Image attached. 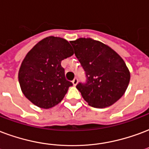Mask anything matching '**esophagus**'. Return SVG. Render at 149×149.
Masks as SVG:
<instances>
[{"instance_id":"1","label":"esophagus","mask_w":149,"mask_h":149,"mask_svg":"<svg viewBox=\"0 0 149 149\" xmlns=\"http://www.w3.org/2000/svg\"><path fill=\"white\" fill-rule=\"evenodd\" d=\"M72 83H73L74 86H76V85L78 84V79H76V78L75 79H74V80L72 81Z\"/></svg>"}]
</instances>
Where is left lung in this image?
<instances>
[{
  "label": "left lung",
  "instance_id": "8db88e82",
  "mask_svg": "<svg viewBox=\"0 0 149 149\" xmlns=\"http://www.w3.org/2000/svg\"><path fill=\"white\" fill-rule=\"evenodd\" d=\"M70 42L87 76L86 83L76 86L84 100L97 108L115 104L123 96L130 80L123 58L111 47L91 38Z\"/></svg>",
  "mask_w": 149,
  "mask_h": 149
}]
</instances>
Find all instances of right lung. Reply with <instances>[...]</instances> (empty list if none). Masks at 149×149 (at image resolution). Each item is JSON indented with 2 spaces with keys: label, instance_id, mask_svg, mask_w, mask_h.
I'll return each mask as SVG.
<instances>
[{
  "label": "right lung",
  "instance_id": "add662e5",
  "mask_svg": "<svg viewBox=\"0 0 149 149\" xmlns=\"http://www.w3.org/2000/svg\"><path fill=\"white\" fill-rule=\"evenodd\" d=\"M73 54L66 39L54 36L45 38L27 52L18 78L23 93L32 104L49 109L61 102L72 86L65 79L61 61Z\"/></svg>",
  "mask_w": 149,
  "mask_h": 149
}]
</instances>
